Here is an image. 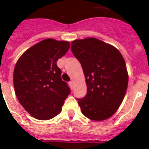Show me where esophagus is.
<instances>
[{"instance_id":"obj_1","label":"esophagus","mask_w":149,"mask_h":149,"mask_svg":"<svg viewBox=\"0 0 149 149\" xmlns=\"http://www.w3.org/2000/svg\"><path fill=\"white\" fill-rule=\"evenodd\" d=\"M68 84H69V86H70L71 89H73V88H74V82H73V81H70V82L68 83Z\"/></svg>"}]
</instances>
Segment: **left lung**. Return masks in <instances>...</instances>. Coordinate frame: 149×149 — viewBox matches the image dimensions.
<instances>
[{
	"label": "left lung",
	"mask_w": 149,
	"mask_h": 149,
	"mask_svg": "<svg viewBox=\"0 0 149 149\" xmlns=\"http://www.w3.org/2000/svg\"><path fill=\"white\" fill-rule=\"evenodd\" d=\"M71 47L86 78L87 94L77 99L82 113L97 122L108 119L120 107L127 88L128 74L122 54L93 37L72 41Z\"/></svg>",
	"instance_id": "8db88e82"
}]
</instances>
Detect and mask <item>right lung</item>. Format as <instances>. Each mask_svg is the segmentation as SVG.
<instances>
[{
	"label": "right lung",
	"instance_id": "1",
	"mask_svg": "<svg viewBox=\"0 0 149 149\" xmlns=\"http://www.w3.org/2000/svg\"><path fill=\"white\" fill-rule=\"evenodd\" d=\"M69 47L67 41L45 39L24 51L17 61L13 73L15 95L35 119L48 120L58 115L70 93L56 65Z\"/></svg>",
	"mask_w": 149,
	"mask_h": 149
}]
</instances>
